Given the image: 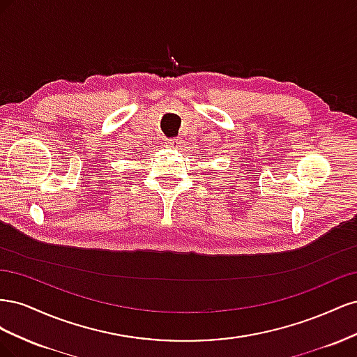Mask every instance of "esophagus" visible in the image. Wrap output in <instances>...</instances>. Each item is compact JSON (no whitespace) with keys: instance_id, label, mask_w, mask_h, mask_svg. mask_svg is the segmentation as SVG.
I'll return each mask as SVG.
<instances>
[{"instance_id":"34e87169","label":"esophagus","mask_w":357,"mask_h":357,"mask_svg":"<svg viewBox=\"0 0 357 357\" xmlns=\"http://www.w3.org/2000/svg\"><path fill=\"white\" fill-rule=\"evenodd\" d=\"M177 144H178V142H177V139H174V138H172V139H168V142H167V147L168 149H174V147H177Z\"/></svg>"}]
</instances>
